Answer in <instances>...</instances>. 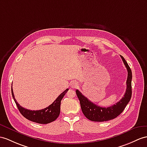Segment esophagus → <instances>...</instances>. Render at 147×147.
Segmentation results:
<instances>
[{"label": "esophagus", "mask_w": 147, "mask_h": 147, "mask_svg": "<svg viewBox=\"0 0 147 147\" xmlns=\"http://www.w3.org/2000/svg\"><path fill=\"white\" fill-rule=\"evenodd\" d=\"M70 85H71V87L76 88H77L78 87V84L77 83V82H76V81H73L70 84Z\"/></svg>", "instance_id": "esophagus-1"}]
</instances>
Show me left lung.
<instances>
[{"instance_id":"obj_1","label":"left lung","mask_w":147,"mask_h":147,"mask_svg":"<svg viewBox=\"0 0 147 147\" xmlns=\"http://www.w3.org/2000/svg\"><path fill=\"white\" fill-rule=\"evenodd\" d=\"M120 57L127 69L128 77L126 82V92L124 96L119 102L116 103V104L109 107H99L88 100L87 97L82 95L79 90H76V94L79 99L82 112L88 120L94 121H105L112 120L119 116L123 112L125 107L130 102L131 97L132 73L126 60L121 55Z\"/></svg>"}]
</instances>
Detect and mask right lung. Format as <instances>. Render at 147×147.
Wrapping results in <instances>:
<instances>
[{"mask_svg":"<svg viewBox=\"0 0 147 147\" xmlns=\"http://www.w3.org/2000/svg\"><path fill=\"white\" fill-rule=\"evenodd\" d=\"M69 89L63 92L58 97L56 98L55 100L53 102L51 105L46 108L39 110H30L24 109V107H21L18 103L15 98L13 95L12 87L11 88L12 97L15 101L18 109L20 111V113L27 119L35 123L40 124H47L55 120L60 115V103L61 100L65 95Z\"/></svg>","mask_w":147,"mask_h":147,"instance_id":"right-lung-1","label":"right lung"}]
</instances>
